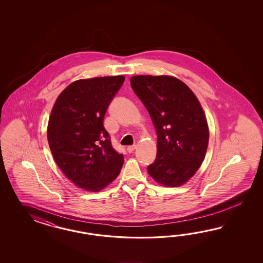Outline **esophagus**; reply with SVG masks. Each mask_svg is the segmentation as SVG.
Masks as SVG:
<instances>
[{
    "label": "esophagus",
    "mask_w": 263,
    "mask_h": 263,
    "mask_svg": "<svg viewBox=\"0 0 263 263\" xmlns=\"http://www.w3.org/2000/svg\"><path fill=\"white\" fill-rule=\"evenodd\" d=\"M136 147H137V145H136V144L130 145V146H128L127 147V152H129V153H132V152L135 151Z\"/></svg>",
    "instance_id": "1"
}]
</instances>
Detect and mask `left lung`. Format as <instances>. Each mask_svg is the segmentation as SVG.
<instances>
[{
    "label": "left lung",
    "instance_id": "left-lung-1",
    "mask_svg": "<svg viewBox=\"0 0 263 263\" xmlns=\"http://www.w3.org/2000/svg\"><path fill=\"white\" fill-rule=\"evenodd\" d=\"M131 87L157 133V155L147 173L157 183L179 187L194 176L206 153L209 129L197 96L168 75H136Z\"/></svg>",
    "mask_w": 263,
    "mask_h": 263
}]
</instances>
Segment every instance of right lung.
Returning a JSON list of instances; mask_svg holds the SVG:
<instances>
[{"label":"right lung","instance_id":"1","mask_svg":"<svg viewBox=\"0 0 263 263\" xmlns=\"http://www.w3.org/2000/svg\"><path fill=\"white\" fill-rule=\"evenodd\" d=\"M125 77L77 80L58 96L47 140L57 165L79 188L99 192L120 175L123 156L111 146L105 112Z\"/></svg>","mask_w":263,"mask_h":263}]
</instances>
